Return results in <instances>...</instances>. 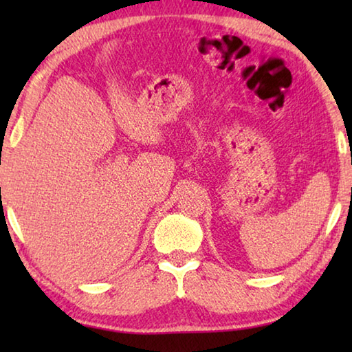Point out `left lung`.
Instances as JSON below:
<instances>
[{"label":"left lung","instance_id":"obj_1","mask_svg":"<svg viewBox=\"0 0 352 352\" xmlns=\"http://www.w3.org/2000/svg\"><path fill=\"white\" fill-rule=\"evenodd\" d=\"M351 163H352V160H351Z\"/></svg>","mask_w":352,"mask_h":352}]
</instances>
